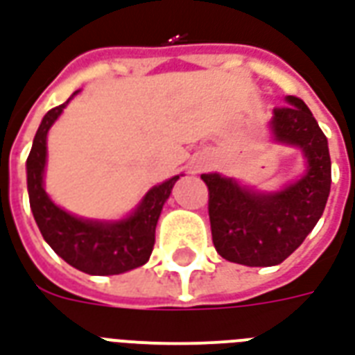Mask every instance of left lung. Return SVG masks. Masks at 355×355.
I'll use <instances>...</instances> for the list:
<instances>
[{
  "instance_id": "left-lung-1",
  "label": "left lung",
  "mask_w": 355,
  "mask_h": 355,
  "mask_svg": "<svg viewBox=\"0 0 355 355\" xmlns=\"http://www.w3.org/2000/svg\"><path fill=\"white\" fill-rule=\"evenodd\" d=\"M277 107L272 133L295 144L309 159L301 180L278 193H256L220 175H201L209 188L212 243L227 261L248 267L282 263L297 250L325 209L331 188V159L324 131L303 99L286 97Z\"/></svg>"
}]
</instances>
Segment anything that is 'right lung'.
Returning <instances> with one entry per match:
<instances>
[{
	"instance_id": "add662e5",
	"label": "right lung",
	"mask_w": 355,
	"mask_h": 355,
	"mask_svg": "<svg viewBox=\"0 0 355 355\" xmlns=\"http://www.w3.org/2000/svg\"><path fill=\"white\" fill-rule=\"evenodd\" d=\"M69 99L44 114L33 139V146L26 162L31 212L41 235L51 244L52 250L78 271L101 277L131 271L150 258L156 241L157 218L178 177L154 186L144 196L137 211L116 224L88 222L62 211L44 193L43 171L46 162V133Z\"/></svg>"
}]
</instances>
